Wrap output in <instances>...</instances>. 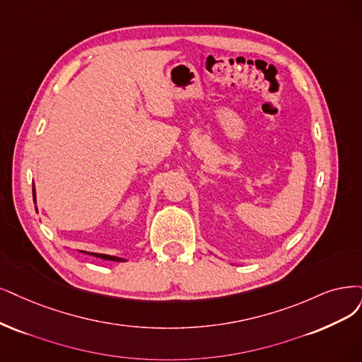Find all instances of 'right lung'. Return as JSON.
I'll return each instance as SVG.
<instances>
[{"label":"right lung","mask_w":362,"mask_h":362,"mask_svg":"<svg viewBox=\"0 0 362 362\" xmlns=\"http://www.w3.org/2000/svg\"><path fill=\"white\" fill-rule=\"evenodd\" d=\"M33 197H34V203H35V188H34V186H33ZM82 253H86V255H89V257L98 258V259H103V261H112V262H127V259H124V258L113 257V255H105V253H90V252H82Z\"/></svg>","instance_id":"obj_1"}]
</instances>
